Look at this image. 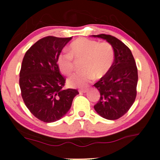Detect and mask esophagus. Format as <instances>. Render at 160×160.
Wrapping results in <instances>:
<instances>
[{"instance_id":"34e87169","label":"esophagus","mask_w":160,"mask_h":160,"mask_svg":"<svg viewBox=\"0 0 160 160\" xmlns=\"http://www.w3.org/2000/svg\"><path fill=\"white\" fill-rule=\"evenodd\" d=\"M88 92V90L87 89H80L79 90V93L80 94H83V93H86Z\"/></svg>"}]
</instances>
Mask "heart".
Masks as SVG:
<instances>
[{
    "mask_svg": "<svg viewBox=\"0 0 160 160\" xmlns=\"http://www.w3.org/2000/svg\"><path fill=\"white\" fill-rule=\"evenodd\" d=\"M70 52H63L58 57V64L65 75L74 71V59H82V71L73 74L68 83L72 87H86L95 77L100 78L110 71L114 60V50L108 42H99L87 38H79L71 43Z\"/></svg>",
    "mask_w": 160,
    "mask_h": 160,
    "instance_id": "obj_1",
    "label": "heart"
}]
</instances>
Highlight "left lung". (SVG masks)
Returning a JSON list of instances; mask_svg holds the SVG:
<instances>
[{
  "label": "left lung",
  "mask_w": 160,
  "mask_h": 160,
  "mask_svg": "<svg viewBox=\"0 0 160 160\" xmlns=\"http://www.w3.org/2000/svg\"><path fill=\"white\" fill-rule=\"evenodd\" d=\"M110 43L114 50V61L110 71L94 84L100 92L94 108L109 120L119 119L129 111L137 95L138 69L130 49L111 35H93Z\"/></svg>",
  "instance_id": "8db88e82"
}]
</instances>
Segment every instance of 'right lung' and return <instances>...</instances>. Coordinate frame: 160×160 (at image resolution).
I'll return each instance as SVG.
<instances>
[{"label":"right lung","instance_id":"add662e5","mask_svg":"<svg viewBox=\"0 0 160 160\" xmlns=\"http://www.w3.org/2000/svg\"><path fill=\"white\" fill-rule=\"evenodd\" d=\"M70 38L47 36L26 52L19 72V87L25 106L41 121L60 119L71 108L76 89H64L58 59Z\"/></svg>","mask_w":160,"mask_h":160}]
</instances>
